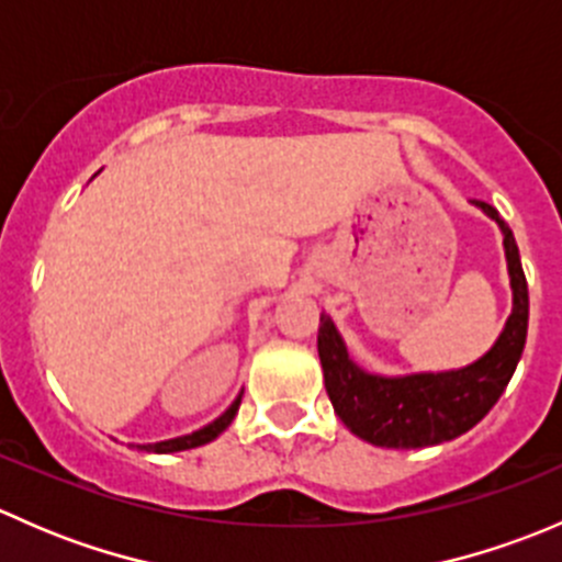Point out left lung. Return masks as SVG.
<instances>
[{"label":"left lung","mask_w":562,"mask_h":562,"mask_svg":"<svg viewBox=\"0 0 562 562\" xmlns=\"http://www.w3.org/2000/svg\"><path fill=\"white\" fill-rule=\"evenodd\" d=\"M503 231L514 310L501 339L475 364L454 372L381 378L367 375L350 361L342 337L328 315L317 326V356L334 413L361 440L386 449H424L454 440L492 411L512 381L527 339V280L512 228L495 206L473 201Z\"/></svg>","instance_id":"8db88e82"}]
</instances>
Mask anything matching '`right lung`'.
Segmentation results:
<instances>
[{"mask_svg": "<svg viewBox=\"0 0 562 562\" xmlns=\"http://www.w3.org/2000/svg\"><path fill=\"white\" fill-rule=\"evenodd\" d=\"M239 405H241V394L236 396L234 405H231L228 411H225L223 416L217 418V422L209 424V427L198 429V432H192V435H184V438H173V440H162V443H155V446H144V449L146 451H157V454H171V451L195 449V446L209 443V440L217 438L220 432H225V427H228V424L234 422V416H236V411H239Z\"/></svg>", "mask_w": 562, "mask_h": 562, "instance_id": "obj_1", "label": "right lung"}]
</instances>
